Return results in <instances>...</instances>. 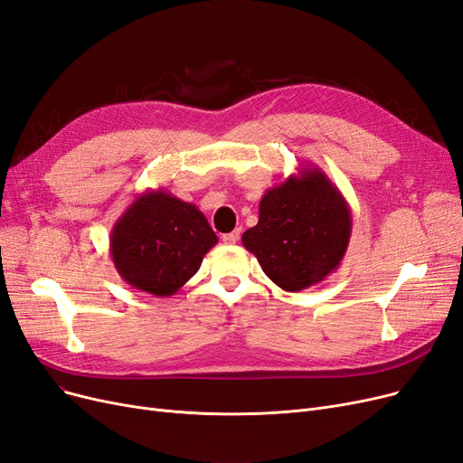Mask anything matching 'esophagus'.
Returning a JSON list of instances; mask_svg holds the SVG:
<instances>
[{
    "label": "esophagus",
    "mask_w": 463,
    "mask_h": 463,
    "mask_svg": "<svg viewBox=\"0 0 463 463\" xmlns=\"http://www.w3.org/2000/svg\"><path fill=\"white\" fill-rule=\"evenodd\" d=\"M238 238H241V229H236V231H232V232L222 234L221 241H222V244H236Z\"/></svg>",
    "instance_id": "1"
}]
</instances>
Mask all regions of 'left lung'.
Listing matches in <instances>:
<instances>
[{
    "label": "left lung",
    "instance_id": "obj_1",
    "mask_svg": "<svg viewBox=\"0 0 463 463\" xmlns=\"http://www.w3.org/2000/svg\"><path fill=\"white\" fill-rule=\"evenodd\" d=\"M351 208L317 165L269 188L258 225L242 234L244 248L284 292H301L339 267L351 241Z\"/></svg>",
    "mask_w": 463,
    "mask_h": 463
}]
</instances>
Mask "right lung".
I'll use <instances>...</instances> for the list:
<instances>
[{
  "label": "right lung",
  "instance_id": "1",
  "mask_svg": "<svg viewBox=\"0 0 463 463\" xmlns=\"http://www.w3.org/2000/svg\"><path fill=\"white\" fill-rule=\"evenodd\" d=\"M215 244L217 234L205 215L165 188L137 196L110 232L118 275L156 298L179 292Z\"/></svg>",
  "mask_w": 463,
  "mask_h": 463
}]
</instances>
